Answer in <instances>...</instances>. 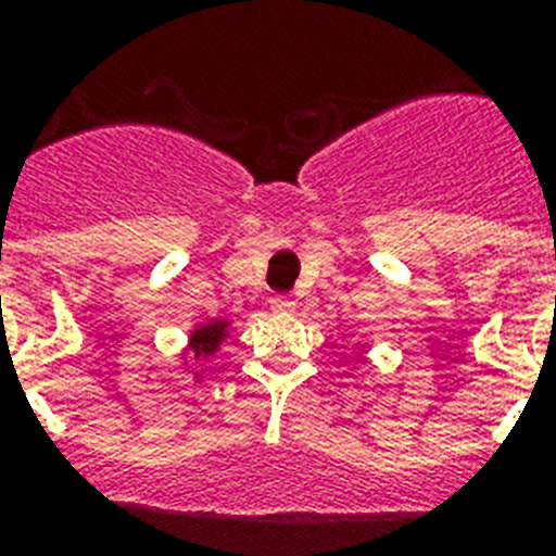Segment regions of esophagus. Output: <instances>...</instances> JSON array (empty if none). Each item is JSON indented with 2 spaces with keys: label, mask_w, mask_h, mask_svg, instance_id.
Here are the masks:
<instances>
[{
  "label": "esophagus",
  "mask_w": 556,
  "mask_h": 556,
  "mask_svg": "<svg viewBox=\"0 0 556 556\" xmlns=\"http://www.w3.org/2000/svg\"><path fill=\"white\" fill-rule=\"evenodd\" d=\"M270 308L279 314H288V312H294L296 303H294V296H288V294H277V296H270Z\"/></svg>",
  "instance_id": "esophagus-1"
}]
</instances>
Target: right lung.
I'll return each mask as SVG.
<instances>
[{
	"instance_id": "1",
	"label": "right lung",
	"mask_w": 556,
	"mask_h": 556,
	"mask_svg": "<svg viewBox=\"0 0 556 556\" xmlns=\"http://www.w3.org/2000/svg\"><path fill=\"white\" fill-rule=\"evenodd\" d=\"M227 326H230V320H210L195 326L190 331V346H187L192 352V357L201 361V357L213 355L222 346V340L227 338ZM195 378H199V371H195Z\"/></svg>"
}]
</instances>
